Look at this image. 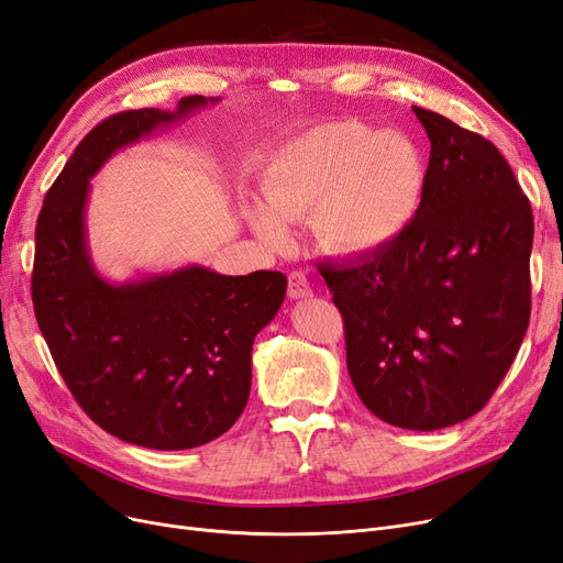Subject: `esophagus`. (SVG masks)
Wrapping results in <instances>:
<instances>
[{
    "mask_svg": "<svg viewBox=\"0 0 563 563\" xmlns=\"http://www.w3.org/2000/svg\"><path fill=\"white\" fill-rule=\"evenodd\" d=\"M313 290L309 279L302 273H290L288 275V298L290 300H302V298H311Z\"/></svg>",
    "mask_w": 563,
    "mask_h": 563,
    "instance_id": "1",
    "label": "esophagus"
}]
</instances>
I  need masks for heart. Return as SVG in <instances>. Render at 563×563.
<instances>
[{
	"label": "heart",
	"mask_w": 563,
	"mask_h": 563,
	"mask_svg": "<svg viewBox=\"0 0 563 563\" xmlns=\"http://www.w3.org/2000/svg\"><path fill=\"white\" fill-rule=\"evenodd\" d=\"M424 191L418 147L399 133L360 122L313 129L267 164L261 208L246 219L269 246L288 242L286 223L311 210V231L332 254H372L411 227Z\"/></svg>",
	"instance_id": "1"
}]
</instances>
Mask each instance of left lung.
Wrapping results in <instances>:
<instances>
[{
	"mask_svg": "<svg viewBox=\"0 0 563 563\" xmlns=\"http://www.w3.org/2000/svg\"><path fill=\"white\" fill-rule=\"evenodd\" d=\"M413 112L432 150L411 227L319 273L342 311L360 399L388 424L432 432L478 413L520 351L533 214L489 141Z\"/></svg>",
	"mask_w": 563,
	"mask_h": 563,
	"instance_id": "1",
	"label": "left lung"
}]
</instances>
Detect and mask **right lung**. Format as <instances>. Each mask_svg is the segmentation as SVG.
Masks as SVG:
<instances>
[{"mask_svg": "<svg viewBox=\"0 0 563 563\" xmlns=\"http://www.w3.org/2000/svg\"><path fill=\"white\" fill-rule=\"evenodd\" d=\"M214 103L185 97L175 110L103 120L66 162L36 221L32 300L64 384L101 430L154 451H187L231 430L250 399L254 340L277 317L286 277L187 265L110 282L89 254V179L115 152Z\"/></svg>", "mask_w": 563, "mask_h": 563, "instance_id": "add662e5", "label": "right lung"}]
</instances>
